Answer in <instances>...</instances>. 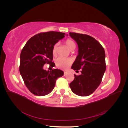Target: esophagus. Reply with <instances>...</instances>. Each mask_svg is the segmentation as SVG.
I'll list each match as a JSON object with an SVG mask.
<instances>
[{"instance_id":"34e87169","label":"esophagus","mask_w":128,"mask_h":128,"mask_svg":"<svg viewBox=\"0 0 128 128\" xmlns=\"http://www.w3.org/2000/svg\"><path fill=\"white\" fill-rule=\"evenodd\" d=\"M68 73V72H67V71H64V75H67Z\"/></svg>"}]
</instances>
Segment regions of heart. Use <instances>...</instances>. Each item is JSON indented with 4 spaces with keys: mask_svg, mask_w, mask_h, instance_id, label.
<instances>
[{
    "mask_svg": "<svg viewBox=\"0 0 128 128\" xmlns=\"http://www.w3.org/2000/svg\"><path fill=\"white\" fill-rule=\"evenodd\" d=\"M65 43L69 49L70 50L75 48V44L70 38H68L65 40ZM58 46V43L55 44L53 46L52 48V54L55 55L56 53V49ZM72 63V60L71 58H66L63 57H59L57 58L56 60V65L57 67L62 69H67L69 66Z\"/></svg>",
    "mask_w": 128,
    "mask_h": 128,
    "instance_id": "1",
    "label": "heart"
}]
</instances>
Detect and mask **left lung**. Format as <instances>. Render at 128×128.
Wrapping results in <instances>:
<instances>
[{
  "mask_svg": "<svg viewBox=\"0 0 128 128\" xmlns=\"http://www.w3.org/2000/svg\"><path fill=\"white\" fill-rule=\"evenodd\" d=\"M78 46L77 56L72 69H82L81 74L76 75L70 84L72 91L82 96L91 94L99 86L106 70L105 52L102 45L95 38L86 34L69 32Z\"/></svg>",
  "mask_w": 128,
  "mask_h": 128,
  "instance_id": "8db88e82",
  "label": "left lung"
}]
</instances>
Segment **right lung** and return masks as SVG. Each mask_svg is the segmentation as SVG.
I'll return each instance as SVG.
<instances>
[{"label": "right lung", "instance_id": "add662e5", "mask_svg": "<svg viewBox=\"0 0 128 128\" xmlns=\"http://www.w3.org/2000/svg\"><path fill=\"white\" fill-rule=\"evenodd\" d=\"M65 33L57 32H40L26 42L20 54V74L28 90L34 94L44 96L49 94L55 86L58 77L64 72L54 69L46 71L45 64L53 67V46L64 37Z\"/></svg>", "mask_w": 128, "mask_h": 128}]
</instances>
